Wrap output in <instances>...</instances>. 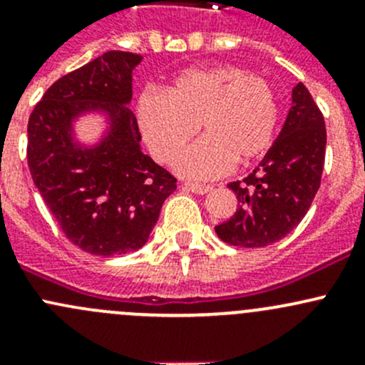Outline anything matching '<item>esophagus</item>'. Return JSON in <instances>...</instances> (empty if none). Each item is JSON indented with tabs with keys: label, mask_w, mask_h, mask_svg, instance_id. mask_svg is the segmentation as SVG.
Segmentation results:
<instances>
[{
	"label": "esophagus",
	"mask_w": 365,
	"mask_h": 365,
	"mask_svg": "<svg viewBox=\"0 0 365 365\" xmlns=\"http://www.w3.org/2000/svg\"><path fill=\"white\" fill-rule=\"evenodd\" d=\"M183 187H185L187 190H190V192L201 194V196H203V194H208L210 190H212V187L210 185H200V183H185Z\"/></svg>",
	"instance_id": "obj_1"
}]
</instances>
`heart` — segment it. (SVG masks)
<instances>
[{
	"label": "heart",
	"mask_w": 365,
	"mask_h": 365,
	"mask_svg": "<svg viewBox=\"0 0 365 365\" xmlns=\"http://www.w3.org/2000/svg\"><path fill=\"white\" fill-rule=\"evenodd\" d=\"M138 121L157 160L173 162L197 134L205 138L176 160V171L194 180L226 175L270 150L279 125L274 88L237 65L194 67L180 72L164 93L141 95Z\"/></svg>",
	"instance_id": "1"
}]
</instances>
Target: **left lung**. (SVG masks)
I'll list each match as a JSON object with an SVG mask.
<instances>
[{"mask_svg":"<svg viewBox=\"0 0 365 365\" xmlns=\"http://www.w3.org/2000/svg\"><path fill=\"white\" fill-rule=\"evenodd\" d=\"M325 146L323 114L298 83L282 130L267 155L247 178L227 185L237 194L238 208L215 226L217 237L238 247H267L292 233L319 189Z\"/></svg>","mask_w":365,"mask_h":365,"instance_id":"obj_1","label":"left lung"}]
</instances>
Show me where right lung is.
<instances>
[{
	"instance_id": "right-lung-1",
	"label": "right lung",
	"mask_w": 365,
	"mask_h": 365,
	"mask_svg": "<svg viewBox=\"0 0 365 365\" xmlns=\"http://www.w3.org/2000/svg\"><path fill=\"white\" fill-rule=\"evenodd\" d=\"M143 56L108 51L58 79L28 121L35 187L73 245L95 256L138 251L148 242L176 180L141 148L130 111L132 72ZM101 115L105 128L83 143L75 125Z\"/></svg>"
}]
</instances>
